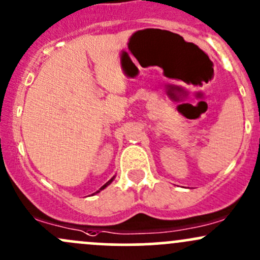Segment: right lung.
I'll return each instance as SVG.
<instances>
[{"label":"right lung","instance_id":"obj_1","mask_svg":"<svg viewBox=\"0 0 260 260\" xmlns=\"http://www.w3.org/2000/svg\"><path fill=\"white\" fill-rule=\"evenodd\" d=\"M113 180H114V177H113V178H110V180H109V181H108V182H107V183H105V185H104V186H102V187H100V189H99V191H96V192H95V193H98V192H100V191H102V189H104V188H105V187H107V186H109V185H110V183H111V182H113Z\"/></svg>","mask_w":260,"mask_h":260}]
</instances>
